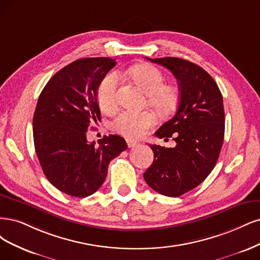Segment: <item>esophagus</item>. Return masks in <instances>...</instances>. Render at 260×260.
<instances>
[{"label": "esophagus", "instance_id": "1", "mask_svg": "<svg viewBox=\"0 0 260 260\" xmlns=\"http://www.w3.org/2000/svg\"><path fill=\"white\" fill-rule=\"evenodd\" d=\"M126 144H127V147L128 148H133L138 145V142L135 141V140H132V139H126Z\"/></svg>", "mask_w": 260, "mask_h": 260}]
</instances>
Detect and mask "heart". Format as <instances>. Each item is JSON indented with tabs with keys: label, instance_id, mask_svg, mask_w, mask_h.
<instances>
[{
	"label": "heart",
	"instance_id": "1",
	"mask_svg": "<svg viewBox=\"0 0 260 260\" xmlns=\"http://www.w3.org/2000/svg\"><path fill=\"white\" fill-rule=\"evenodd\" d=\"M131 77L147 94V103L160 114L174 111L179 104V88L173 84H164L163 72L150 63H141L133 67ZM119 75L115 72L107 74L100 82L97 90V98L100 108L105 111L112 110L116 104ZM156 122L155 115L150 111L121 112L112 122L113 128L128 138H139L152 127Z\"/></svg>",
	"mask_w": 260,
	"mask_h": 260
}]
</instances>
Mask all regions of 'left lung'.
I'll return each mask as SVG.
<instances>
[{"label": "left lung", "instance_id": "1", "mask_svg": "<svg viewBox=\"0 0 260 260\" xmlns=\"http://www.w3.org/2000/svg\"><path fill=\"white\" fill-rule=\"evenodd\" d=\"M147 59L175 75L180 99L173 118L155 132L176 145H150L154 160L144 178L160 194L177 198L202 183L218 160L224 136L222 95L211 75L193 62L176 57Z\"/></svg>", "mask_w": 260, "mask_h": 260}]
</instances>
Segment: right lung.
<instances>
[{
    "instance_id": "1",
    "label": "right lung",
    "mask_w": 260,
    "mask_h": 260,
    "mask_svg": "<svg viewBox=\"0 0 260 260\" xmlns=\"http://www.w3.org/2000/svg\"><path fill=\"white\" fill-rule=\"evenodd\" d=\"M115 66L108 57L82 58L58 71L42 90L33 115V140L48 181L66 194L85 198L102 187L111 160L127 149L118 135L88 144L91 122L100 121L97 90Z\"/></svg>"
}]
</instances>
